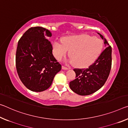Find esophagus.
I'll list each match as a JSON object with an SVG mask.
<instances>
[{
	"instance_id": "34e87169",
	"label": "esophagus",
	"mask_w": 128,
	"mask_h": 128,
	"mask_svg": "<svg viewBox=\"0 0 128 128\" xmlns=\"http://www.w3.org/2000/svg\"><path fill=\"white\" fill-rule=\"evenodd\" d=\"M62 70H70V68L66 67V66H62Z\"/></svg>"
}]
</instances>
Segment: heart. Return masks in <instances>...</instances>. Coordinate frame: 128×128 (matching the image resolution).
Returning <instances> with one entry per match:
<instances>
[{"label":"heart","instance_id":"b5f03b06","mask_svg":"<svg viewBox=\"0 0 128 128\" xmlns=\"http://www.w3.org/2000/svg\"><path fill=\"white\" fill-rule=\"evenodd\" d=\"M61 42H54L52 54L60 61L68 50L70 62L77 67H86L96 61L102 52V42L100 38L87 34L66 36Z\"/></svg>","mask_w":128,"mask_h":128}]
</instances>
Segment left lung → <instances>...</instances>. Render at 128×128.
Masks as SVG:
<instances>
[{
    "mask_svg": "<svg viewBox=\"0 0 128 128\" xmlns=\"http://www.w3.org/2000/svg\"><path fill=\"white\" fill-rule=\"evenodd\" d=\"M106 48L94 63L86 69H74L76 79L70 82V86L74 93L81 96L90 95L104 86L110 74L112 66V48L100 34Z\"/></svg>",
    "mask_w": 128,
    "mask_h": 128,
    "instance_id": "8db88e82",
    "label": "left lung"
}]
</instances>
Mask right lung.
Here are the masks:
<instances>
[{
  "instance_id": "right-lung-1",
  "label": "right lung",
  "mask_w": 128,
  "mask_h": 128,
  "mask_svg": "<svg viewBox=\"0 0 128 128\" xmlns=\"http://www.w3.org/2000/svg\"><path fill=\"white\" fill-rule=\"evenodd\" d=\"M49 30L42 27L28 29L18 42L16 68L23 84L33 92H42L51 86L62 66L52 54V46L47 37Z\"/></svg>"
}]
</instances>
